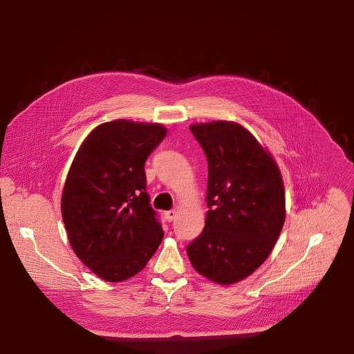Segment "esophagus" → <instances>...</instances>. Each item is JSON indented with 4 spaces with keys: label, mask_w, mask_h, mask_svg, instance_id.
<instances>
[{
    "label": "esophagus",
    "mask_w": 354,
    "mask_h": 354,
    "mask_svg": "<svg viewBox=\"0 0 354 354\" xmlns=\"http://www.w3.org/2000/svg\"><path fill=\"white\" fill-rule=\"evenodd\" d=\"M175 217H176V210H168V212H165V218H167L168 221H174Z\"/></svg>",
    "instance_id": "34e87169"
}]
</instances>
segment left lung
<instances>
[{
	"label": "left lung",
	"mask_w": 354,
	"mask_h": 354,
	"mask_svg": "<svg viewBox=\"0 0 354 354\" xmlns=\"http://www.w3.org/2000/svg\"><path fill=\"white\" fill-rule=\"evenodd\" d=\"M190 131L209 162V212L206 227L186 252L197 273L232 284L266 261L281 232V175L258 140L234 122L197 123Z\"/></svg>",
	"instance_id": "left-lung-1"
}]
</instances>
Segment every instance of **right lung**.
Listing matches in <instances>:
<instances>
[{
  "label": "right lung",
  "instance_id": "obj_1",
  "mask_svg": "<svg viewBox=\"0 0 354 354\" xmlns=\"http://www.w3.org/2000/svg\"><path fill=\"white\" fill-rule=\"evenodd\" d=\"M165 136L157 123L108 122L89 133L71 164L62 197L64 225L75 255L106 281L141 272L164 238L144 164Z\"/></svg>",
  "mask_w": 354,
  "mask_h": 354
}]
</instances>
